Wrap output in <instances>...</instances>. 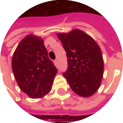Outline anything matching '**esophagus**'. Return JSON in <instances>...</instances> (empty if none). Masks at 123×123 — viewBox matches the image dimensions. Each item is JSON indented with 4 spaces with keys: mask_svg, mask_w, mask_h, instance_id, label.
<instances>
[{
    "mask_svg": "<svg viewBox=\"0 0 123 123\" xmlns=\"http://www.w3.org/2000/svg\"><path fill=\"white\" fill-rule=\"evenodd\" d=\"M54 64H55V65L57 68L59 67V62H58V60H57V59H56V60L54 61Z\"/></svg>",
    "mask_w": 123,
    "mask_h": 123,
    "instance_id": "1",
    "label": "esophagus"
}]
</instances>
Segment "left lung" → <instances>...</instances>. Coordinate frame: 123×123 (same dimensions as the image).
<instances>
[{
    "mask_svg": "<svg viewBox=\"0 0 123 123\" xmlns=\"http://www.w3.org/2000/svg\"><path fill=\"white\" fill-rule=\"evenodd\" d=\"M57 36L66 51L68 61L63 76L76 94L91 96L98 90L103 74L99 47L90 35L79 30L59 33Z\"/></svg>",
    "mask_w": 123,
    "mask_h": 123,
    "instance_id": "obj_1",
    "label": "left lung"
}]
</instances>
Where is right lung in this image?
<instances>
[{"instance_id": "add662e5", "label": "right lung", "mask_w": 123, "mask_h": 123, "mask_svg": "<svg viewBox=\"0 0 123 123\" xmlns=\"http://www.w3.org/2000/svg\"><path fill=\"white\" fill-rule=\"evenodd\" d=\"M12 68L20 88L31 98L47 94L57 72L42 38L33 35L26 36L18 45Z\"/></svg>"}]
</instances>
